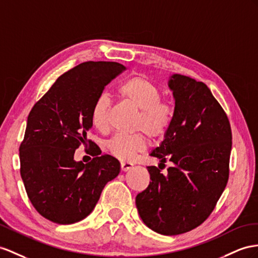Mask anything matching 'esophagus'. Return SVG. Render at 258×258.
Returning <instances> with one entry per match:
<instances>
[{"mask_svg": "<svg viewBox=\"0 0 258 258\" xmlns=\"http://www.w3.org/2000/svg\"><path fill=\"white\" fill-rule=\"evenodd\" d=\"M132 168H133V163H131V162H121V169H122V171H124V172H126V171L131 170Z\"/></svg>", "mask_w": 258, "mask_h": 258, "instance_id": "34e87169", "label": "esophagus"}]
</instances>
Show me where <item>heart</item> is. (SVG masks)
I'll return each mask as SVG.
<instances>
[{
	"label": "heart",
	"instance_id": "b5f03b06",
	"mask_svg": "<svg viewBox=\"0 0 258 258\" xmlns=\"http://www.w3.org/2000/svg\"><path fill=\"white\" fill-rule=\"evenodd\" d=\"M117 94L124 102L138 110L134 130L144 132L151 140H159L168 133L174 120V105L161 99L160 88L143 76H133L123 82ZM91 122L94 126L107 132L110 127V98L100 95L91 108ZM146 137L142 133L134 135H115L105 145L111 156L124 162H131L146 148Z\"/></svg>",
	"mask_w": 258,
	"mask_h": 258
}]
</instances>
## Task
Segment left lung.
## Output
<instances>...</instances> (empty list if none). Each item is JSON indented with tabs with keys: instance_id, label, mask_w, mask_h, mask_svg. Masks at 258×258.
Returning <instances> with one entry per match:
<instances>
[{
	"instance_id": "1",
	"label": "left lung",
	"mask_w": 258,
	"mask_h": 258,
	"mask_svg": "<svg viewBox=\"0 0 258 258\" xmlns=\"http://www.w3.org/2000/svg\"><path fill=\"white\" fill-rule=\"evenodd\" d=\"M169 87L175 99L174 120L150 156L173 166L166 175L147 167L151 181L136 196V207L155 232L177 235L201 226L226 188L232 132L226 112L203 82L174 74Z\"/></svg>"
}]
</instances>
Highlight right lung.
I'll use <instances>...</instances> for the list:
<instances>
[{
  "label": "right lung",
  "instance_id": "add662e5",
  "mask_svg": "<svg viewBox=\"0 0 258 258\" xmlns=\"http://www.w3.org/2000/svg\"><path fill=\"white\" fill-rule=\"evenodd\" d=\"M125 70L116 62H84L65 72L38 100L27 118L19 146L21 175L32 206L58 224L83 220L94 210L109 181L120 173V162L102 155L97 145L93 160H74L75 150L90 146L91 108L105 86Z\"/></svg>",
  "mask_w": 258,
  "mask_h": 258
}]
</instances>
